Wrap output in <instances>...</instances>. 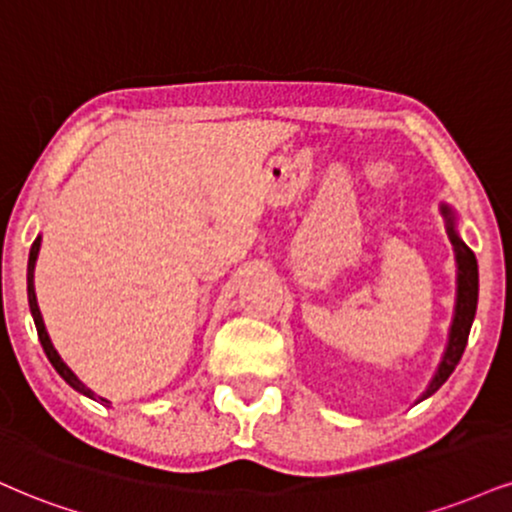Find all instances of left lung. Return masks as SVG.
Returning <instances> with one entry per match:
<instances>
[{"label":"left lung","mask_w":512,"mask_h":512,"mask_svg":"<svg viewBox=\"0 0 512 512\" xmlns=\"http://www.w3.org/2000/svg\"><path fill=\"white\" fill-rule=\"evenodd\" d=\"M443 214H446L448 221V238H451L455 248V260H458V303H455V319L451 326V341H448L446 355H443V362L439 365V372L429 389L424 391V398H429L432 393L439 391V386L453 374L455 365L460 362V357L465 353L467 336H470L474 312H477V295H479V272H477V257L474 252L467 248L463 240L458 238V233L453 231V214L451 209L443 207Z\"/></svg>","instance_id":"obj_1"}]
</instances>
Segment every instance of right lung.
<instances>
[{
  "label": "right lung",
  "mask_w": 512,
  "mask_h": 512,
  "mask_svg": "<svg viewBox=\"0 0 512 512\" xmlns=\"http://www.w3.org/2000/svg\"><path fill=\"white\" fill-rule=\"evenodd\" d=\"M38 252H40V238L33 243V248H30V257H28V303H30V312H33L35 329H38L40 343H42V348H45V353L49 357V362H52V367L57 369L61 377H64L66 384L73 386V389H76L78 393H85V396L92 398L90 389H85L83 381H80L76 374H73L71 369L66 367L64 362H61V357L57 355V350H54L52 343H49V336H47L45 324H42V317H40V310H38V300H35V291H33V272H35V260H38ZM100 400H102V403H109V400H104V398H100Z\"/></svg>",
  "instance_id": "add662e5"
}]
</instances>
